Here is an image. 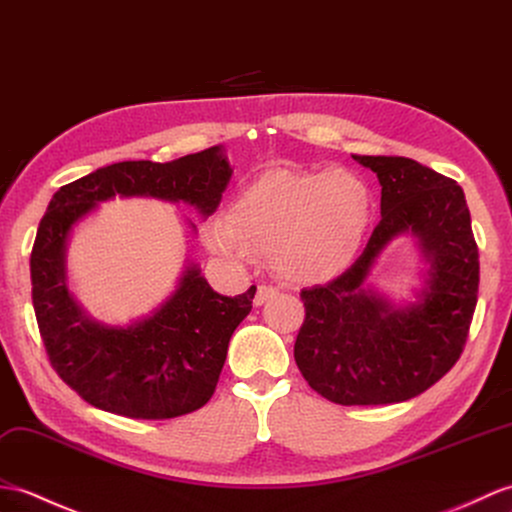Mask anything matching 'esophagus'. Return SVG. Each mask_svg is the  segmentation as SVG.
I'll return each instance as SVG.
<instances>
[{
	"mask_svg": "<svg viewBox=\"0 0 512 512\" xmlns=\"http://www.w3.org/2000/svg\"><path fill=\"white\" fill-rule=\"evenodd\" d=\"M279 294V290L277 288H272V285H259L257 288V294H255V299H253V303L259 307V305H264V303H268L272 296H277Z\"/></svg>",
	"mask_w": 512,
	"mask_h": 512,
	"instance_id": "1",
	"label": "esophagus"
}]
</instances>
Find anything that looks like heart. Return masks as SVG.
Instances as JSON below:
<instances>
[{
	"mask_svg": "<svg viewBox=\"0 0 512 512\" xmlns=\"http://www.w3.org/2000/svg\"><path fill=\"white\" fill-rule=\"evenodd\" d=\"M371 220V192L347 170L325 174L270 170L202 224V240L218 257L251 264L272 255L290 283L338 277L360 251Z\"/></svg>",
	"mask_w": 512,
	"mask_h": 512,
	"instance_id": "b5f03b06",
	"label": "heart"
}]
</instances>
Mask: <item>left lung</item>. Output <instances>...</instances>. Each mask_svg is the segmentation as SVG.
<instances>
[{
	"mask_svg": "<svg viewBox=\"0 0 512 512\" xmlns=\"http://www.w3.org/2000/svg\"><path fill=\"white\" fill-rule=\"evenodd\" d=\"M353 159L379 178L382 220L347 272L301 290L294 360L325 399L384 406L421 395L458 362L478 303V244L456 181L406 157ZM401 234L418 240L428 268L415 301L392 304L367 277Z\"/></svg>",
	"mask_w": 512,
	"mask_h": 512,
	"instance_id": "8db88e82",
	"label": "left lung"
}]
</instances>
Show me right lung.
I'll return each instance as SVG.
<instances>
[{"instance_id": "right-lung-1", "label": "right lung", "mask_w": 512, "mask_h": 512, "mask_svg": "<svg viewBox=\"0 0 512 512\" xmlns=\"http://www.w3.org/2000/svg\"><path fill=\"white\" fill-rule=\"evenodd\" d=\"M231 174L224 148L213 146L170 163L106 165L52 196L30 257L32 305L54 371L91 406L128 419H174L205 406L233 331L253 310L257 288L222 296L198 264H187L174 292L148 316L106 325L69 292L71 233L100 202L115 196L185 202L209 218Z\"/></svg>"}]
</instances>
